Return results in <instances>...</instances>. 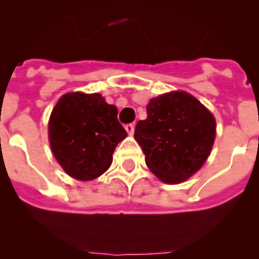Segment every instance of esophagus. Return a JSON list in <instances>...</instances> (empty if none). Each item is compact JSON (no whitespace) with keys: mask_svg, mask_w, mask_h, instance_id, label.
Masks as SVG:
<instances>
[{"mask_svg":"<svg viewBox=\"0 0 259 259\" xmlns=\"http://www.w3.org/2000/svg\"><path fill=\"white\" fill-rule=\"evenodd\" d=\"M125 130H126L127 134L133 135V134H134V125H133V124L125 125Z\"/></svg>","mask_w":259,"mask_h":259,"instance_id":"1","label":"esophagus"}]
</instances>
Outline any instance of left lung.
I'll return each mask as SVG.
<instances>
[{"label":"left lung","instance_id":"1","mask_svg":"<svg viewBox=\"0 0 259 259\" xmlns=\"http://www.w3.org/2000/svg\"><path fill=\"white\" fill-rule=\"evenodd\" d=\"M145 120L134 138L151 173L166 184H179L207 161L215 140V117L187 91L176 90L149 100Z\"/></svg>","mask_w":259,"mask_h":259}]
</instances>
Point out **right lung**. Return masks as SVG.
Segmentation results:
<instances>
[{
  "instance_id": "1",
  "label": "right lung",
  "mask_w": 259,
  "mask_h": 259,
  "mask_svg": "<svg viewBox=\"0 0 259 259\" xmlns=\"http://www.w3.org/2000/svg\"><path fill=\"white\" fill-rule=\"evenodd\" d=\"M49 142L55 159L71 178L90 182L113 163L115 148L127 137L117 108L101 94H64L50 115Z\"/></svg>"
}]
</instances>
